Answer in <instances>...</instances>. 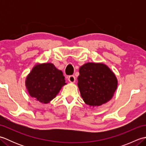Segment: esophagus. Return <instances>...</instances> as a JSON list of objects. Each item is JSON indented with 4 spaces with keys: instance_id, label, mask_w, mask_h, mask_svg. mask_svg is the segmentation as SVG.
<instances>
[{
    "instance_id": "34e87169",
    "label": "esophagus",
    "mask_w": 146,
    "mask_h": 146,
    "mask_svg": "<svg viewBox=\"0 0 146 146\" xmlns=\"http://www.w3.org/2000/svg\"><path fill=\"white\" fill-rule=\"evenodd\" d=\"M75 76L74 75H70L68 76V81L71 83H74L75 82Z\"/></svg>"
}]
</instances>
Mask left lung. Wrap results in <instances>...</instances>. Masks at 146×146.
I'll return each mask as SVG.
<instances>
[{
  "instance_id": "obj_1",
  "label": "left lung",
  "mask_w": 146,
  "mask_h": 146,
  "mask_svg": "<svg viewBox=\"0 0 146 146\" xmlns=\"http://www.w3.org/2000/svg\"><path fill=\"white\" fill-rule=\"evenodd\" d=\"M78 86L85 103L99 106L112 98L117 80L112 71L102 63H88L80 68Z\"/></svg>"
}]
</instances>
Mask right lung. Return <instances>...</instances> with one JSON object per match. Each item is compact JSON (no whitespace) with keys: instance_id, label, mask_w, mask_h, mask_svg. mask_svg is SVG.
Returning a JSON list of instances; mask_svg holds the SVG:
<instances>
[{"instance_id":"obj_1","label":"right lung","mask_w":146,"mask_h":146,"mask_svg":"<svg viewBox=\"0 0 146 146\" xmlns=\"http://www.w3.org/2000/svg\"><path fill=\"white\" fill-rule=\"evenodd\" d=\"M65 84L66 83L63 72L51 63L36 65L26 81L29 95L44 104L55 98Z\"/></svg>"}]
</instances>
